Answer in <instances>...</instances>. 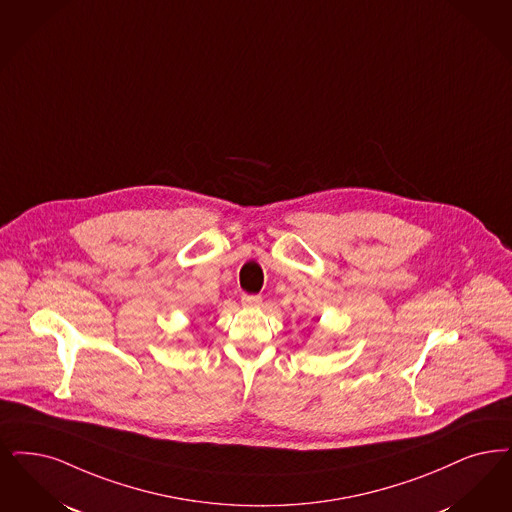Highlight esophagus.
<instances>
[{
  "label": "esophagus",
  "instance_id": "34e87169",
  "mask_svg": "<svg viewBox=\"0 0 512 512\" xmlns=\"http://www.w3.org/2000/svg\"><path fill=\"white\" fill-rule=\"evenodd\" d=\"M261 303H263V299H261L259 295H247V293H244V295H242V305H244V307H261Z\"/></svg>",
  "mask_w": 512,
  "mask_h": 512
}]
</instances>
